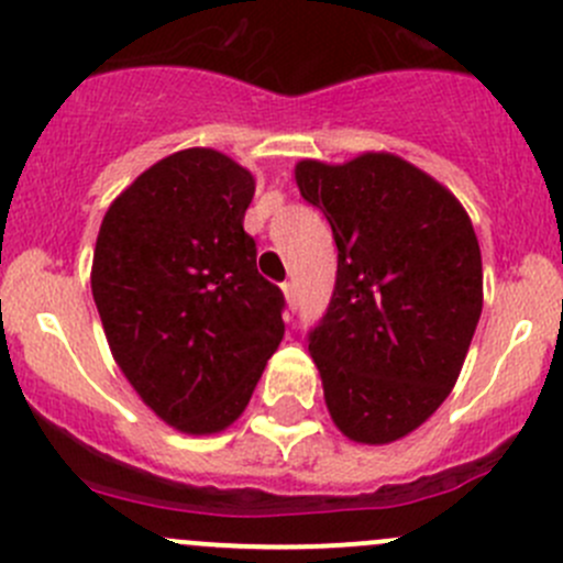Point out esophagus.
<instances>
[{"label": "esophagus", "instance_id": "1", "mask_svg": "<svg viewBox=\"0 0 563 563\" xmlns=\"http://www.w3.org/2000/svg\"><path fill=\"white\" fill-rule=\"evenodd\" d=\"M283 294H286L288 308L297 310V305H299V288H297V283H294V280H286V283H283Z\"/></svg>", "mask_w": 563, "mask_h": 563}]
</instances>
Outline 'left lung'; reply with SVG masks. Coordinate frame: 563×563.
I'll use <instances>...</instances> for the list:
<instances>
[{
  "label": "left lung",
  "mask_w": 563,
  "mask_h": 563,
  "mask_svg": "<svg viewBox=\"0 0 563 563\" xmlns=\"http://www.w3.org/2000/svg\"><path fill=\"white\" fill-rule=\"evenodd\" d=\"M297 185L338 245L310 354L340 433L389 444L455 387L482 316L474 225L444 185L387 152L343 166L297 163Z\"/></svg>",
  "instance_id": "8db88e82"
}]
</instances>
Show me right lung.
<instances>
[{
  "label": "right lung",
  "instance_id": "1",
  "mask_svg": "<svg viewBox=\"0 0 563 563\" xmlns=\"http://www.w3.org/2000/svg\"><path fill=\"white\" fill-rule=\"evenodd\" d=\"M255 179L223 152H174L100 225L92 297L141 400L172 428L220 433L250 402L286 323L245 231Z\"/></svg>",
  "mask_w": 563,
  "mask_h": 563
}]
</instances>
